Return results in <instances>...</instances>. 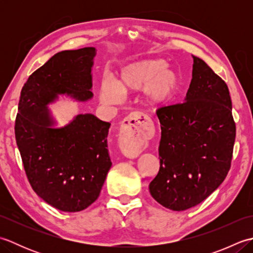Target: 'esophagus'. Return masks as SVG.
<instances>
[{
	"label": "esophagus",
	"instance_id": "obj_1",
	"mask_svg": "<svg viewBox=\"0 0 253 253\" xmlns=\"http://www.w3.org/2000/svg\"><path fill=\"white\" fill-rule=\"evenodd\" d=\"M142 115L138 113H133L128 117L126 125L122 128L118 144L122 152L128 158H137L146 148V129L143 127Z\"/></svg>",
	"mask_w": 253,
	"mask_h": 253
}]
</instances>
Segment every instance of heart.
<instances>
[{
  "label": "heart",
  "instance_id": "b5f03b06",
  "mask_svg": "<svg viewBox=\"0 0 253 253\" xmlns=\"http://www.w3.org/2000/svg\"><path fill=\"white\" fill-rule=\"evenodd\" d=\"M181 88V77L165 60H142L124 66L116 83L103 79L100 99L105 104L118 103L122 93H132L142 89L144 103L151 107H162L170 103Z\"/></svg>",
  "mask_w": 253,
  "mask_h": 253
}]
</instances>
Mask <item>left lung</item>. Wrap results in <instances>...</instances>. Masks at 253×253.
I'll use <instances>...</instances> for the list:
<instances>
[{
    "label": "left lung",
    "instance_id": "obj_1",
    "mask_svg": "<svg viewBox=\"0 0 253 253\" xmlns=\"http://www.w3.org/2000/svg\"><path fill=\"white\" fill-rule=\"evenodd\" d=\"M193 57L185 102L161 107L160 170L149 190L161 206L185 211L211 195L230 169L236 126L227 84Z\"/></svg>",
    "mask_w": 253,
    "mask_h": 253
}]
</instances>
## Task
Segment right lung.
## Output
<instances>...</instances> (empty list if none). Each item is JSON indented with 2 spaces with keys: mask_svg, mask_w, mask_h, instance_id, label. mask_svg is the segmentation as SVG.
<instances>
[{
  "mask_svg": "<svg viewBox=\"0 0 253 253\" xmlns=\"http://www.w3.org/2000/svg\"><path fill=\"white\" fill-rule=\"evenodd\" d=\"M95 47L62 51L38 68L20 92L16 142L32 189L63 212H79L98 199L112 162L107 150L111 124L78 114L55 127L47 105L66 94L79 102L93 96Z\"/></svg>",
  "mask_w": 253,
  "mask_h": 253,
  "instance_id": "add662e5",
  "label": "right lung"
}]
</instances>
